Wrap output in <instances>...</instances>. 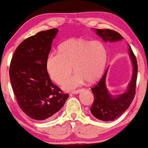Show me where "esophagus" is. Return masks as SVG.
<instances>
[{
    "mask_svg": "<svg viewBox=\"0 0 148 148\" xmlns=\"http://www.w3.org/2000/svg\"><path fill=\"white\" fill-rule=\"evenodd\" d=\"M79 92H80L79 90H76L72 91V93L73 94H78Z\"/></svg>",
    "mask_w": 148,
    "mask_h": 148,
    "instance_id": "esophagus-1",
    "label": "esophagus"
}]
</instances>
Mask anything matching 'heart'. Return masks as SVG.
Segmentation results:
<instances>
[{"instance_id": "b5f03b06", "label": "heart", "mask_w": 148, "mask_h": 148, "mask_svg": "<svg viewBox=\"0 0 148 148\" xmlns=\"http://www.w3.org/2000/svg\"><path fill=\"white\" fill-rule=\"evenodd\" d=\"M107 51L103 42L73 38L60 45L58 53L47 57L46 66L49 75L57 84L62 85L74 71L75 75L65 84L73 88L86 80L88 83L97 81L104 71Z\"/></svg>"}]
</instances>
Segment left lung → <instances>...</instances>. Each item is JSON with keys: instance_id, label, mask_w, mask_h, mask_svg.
Returning a JSON list of instances; mask_svg holds the SVG:
<instances>
[{"instance_id": "obj_1", "label": "left lung", "mask_w": 148, "mask_h": 148, "mask_svg": "<svg viewBox=\"0 0 148 148\" xmlns=\"http://www.w3.org/2000/svg\"><path fill=\"white\" fill-rule=\"evenodd\" d=\"M96 31L98 35L101 36L105 42H116L123 39L120 34L113 30L97 29ZM128 47L130 57L133 63V71L132 79L128 84L127 91L117 97H114L109 93L105 85L107 69L102 78L93 88H92V92L95 99L90 108V112L96 118L100 120L108 122L118 118L129 107L135 97L138 66L137 59L129 45Z\"/></svg>"}]
</instances>
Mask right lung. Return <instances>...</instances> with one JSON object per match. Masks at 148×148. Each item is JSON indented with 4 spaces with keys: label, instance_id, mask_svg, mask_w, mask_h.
Segmentation results:
<instances>
[{
    "label": "right lung",
    "instance_id": "right-lung-1",
    "mask_svg": "<svg viewBox=\"0 0 148 148\" xmlns=\"http://www.w3.org/2000/svg\"><path fill=\"white\" fill-rule=\"evenodd\" d=\"M58 32L52 28L24 40L11 60L9 77L17 102L23 112L36 120L52 118L69 96L52 83L46 66Z\"/></svg>",
    "mask_w": 148,
    "mask_h": 148
}]
</instances>
